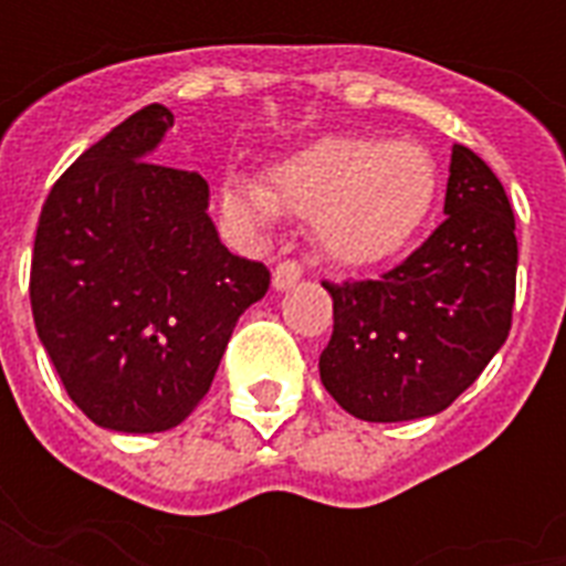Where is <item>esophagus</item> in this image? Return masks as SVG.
<instances>
[{
    "mask_svg": "<svg viewBox=\"0 0 566 566\" xmlns=\"http://www.w3.org/2000/svg\"><path fill=\"white\" fill-rule=\"evenodd\" d=\"M300 279H303V266H300L296 260H282V263L272 270V287H275V291H287V287H294Z\"/></svg>",
    "mask_w": 566,
    "mask_h": 566,
    "instance_id": "1",
    "label": "esophagus"
}]
</instances>
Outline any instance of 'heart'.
<instances>
[{"mask_svg": "<svg viewBox=\"0 0 566 566\" xmlns=\"http://www.w3.org/2000/svg\"><path fill=\"white\" fill-rule=\"evenodd\" d=\"M439 197V166L418 142L331 136L275 163L270 187L227 175L221 211L242 233H270L287 214L312 218L321 251L373 266L416 242Z\"/></svg>", "mask_w": 566, "mask_h": 566, "instance_id": "1", "label": "heart"}]
</instances>
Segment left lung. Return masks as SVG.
Wrapping results in <instances>:
<instances>
[{
    "label": "left lung",
    "instance_id": "1",
    "mask_svg": "<svg viewBox=\"0 0 566 566\" xmlns=\"http://www.w3.org/2000/svg\"><path fill=\"white\" fill-rule=\"evenodd\" d=\"M446 221L409 258L367 282H324L333 336L324 388L360 421H416L461 397L512 327L515 214L488 163L451 148Z\"/></svg>",
    "mask_w": 566,
    "mask_h": 566
}]
</instances>
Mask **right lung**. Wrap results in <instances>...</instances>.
<instances>
[{
  "label": "right lung",
  "mask_w": 566,
  "mask_h": 566,
  "mask_svg": "<svg viewBox=\"0 0 566 566\" xmlns=\"http://www.w3.org/2000/svg\"><path fill=\"white\" fill-rule=\"evenodd\" d=\"M172 124L145 105L84 150L44 199L32 248L44 352L72 403L120 433L181 424L270 287L263 263L221 242L206 178L150 163Z\"/></svg>",
  "instance_id": "1"
}]
</instances>
